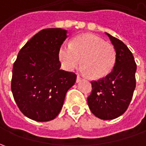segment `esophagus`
I'll return each mask as SVG.
<instances>
[{"label":"esophagus","mask_w":146,"mask_h":146,"mask_svg":"<svg viewBox=\"0 0 146 146\" xmlns=\"http://www.w3.org/2000/svg\"><path fill=\"white\" fill-rule=\"evenodd\" d=\"M80 80H81V78H80V76H77V78H76V82H77V83H79V82L80 81Z\"/></svg>","instance_id":"obj_1"}]
</instances>
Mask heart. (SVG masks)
I'll return each mask as SVG.
<instances>
[{"mask_svg":"<svg viewBox=\"0 0 146 146\" xmlns=\"http://www.w3.org/2000/svg\"><path fill=\"white\" fill-rule=\"evenodd\" d=\"M58 56L62 66L67 70H74L81 59V72L90 75L93 79L108 76L116 62L115 48L91 34L76 36L70 44H62Z\"/></svg>","mask_w":146,"mask_h":146,"instance_id":"b5f03b06","label":"heart"}]
</instances>
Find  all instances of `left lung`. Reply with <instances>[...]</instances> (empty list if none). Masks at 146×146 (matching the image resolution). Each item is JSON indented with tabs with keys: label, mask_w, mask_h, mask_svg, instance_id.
<instances>
[{
	"label": "left lung",
	"mask_w": 146,
	"mask_h": 146,
	"mask_svg": "<svg viewBox=\"0 0 146 146\" xmlns=\"http://www.w3.org/2000/svg\"><path fill=\"white\" fill-rule=\"evenodd\" d=\"M116 51V62L108 76L92 81V93L88 105L93 115L101 119H114L127 109L136 88L137 64L129 48L119 39L106 33Z\"/></svg>",
	"instance_id": "left-lung-1"
}]
</instances>
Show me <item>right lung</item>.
<instances>
[{
  "label": "right lung",
  "mask_w": 146,
  "mask_h": 146,
  "mask_svg": "<svg viewBox=\"0 0 146 146\" xmlns=\"http://www.w3.org/2000/svg\"><path fill=\"white\" fill-rule=\"evenodd\" d=\"M67 37L62 28L39 31L21 48L13 66L11 90L21 112L37 122L55 119L76 75L61 70L59 49Z\"/></svg>",
  "instance_id": "add662e5"
}]
</instances>
